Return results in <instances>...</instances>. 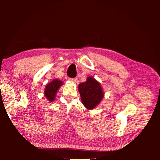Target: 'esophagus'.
<instances>
[{"mask_svg": "<svg viewBox=\"0 0 160 160\" xmlns=\"http://www.w3.org/2000/svg\"><path fill=\"white\" fill-rule=\"evenodd\" d=\"M70 81H71V82H76V78H69L68 79Z\"/></svg>", "mask_w": 160, "mask_h": 160, "instance_id": "obj_1", "label": "esophagus"}]
</instances>
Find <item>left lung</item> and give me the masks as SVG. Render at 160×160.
<instances>
[{
  "label": "left lung",
  "instance_id": "8db88e82",
  "mask_svg": "<svg viewBox=\"0 0 160 160\" xmlns=\"http://www.w3.org/2000/svg\"><path fill=\"white\" fill-rule=\"evenodd\" d=\"M78 91L82 104L89 110L94 109L104 96L101 84L92 76L87 78L85 82L79 84Z\"/></svg>",
  "mask_w": 160,
  "mask_h": 160
}]
</instances>
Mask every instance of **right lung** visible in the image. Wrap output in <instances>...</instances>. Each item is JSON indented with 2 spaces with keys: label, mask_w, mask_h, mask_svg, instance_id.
I'll use <instances>...</instances> for the list:
<instances>
[{
  "label": "right lung",
  "mask_w": 160,
  "mask_h": 160,
  "mask_svg": "<svg viewBox=\"0 0 160 160\" xmlns=\"http://www.w3.org/2000/svg\"><path fill=\"white\" fill-rule=\"evenodd\" d=\"M63 82L58 79H53L48 82L44 89V96L49 102H53L59 88L63 85Z\"/></svg>",
  "instance_id": "obj_1"
}]
</instances>
